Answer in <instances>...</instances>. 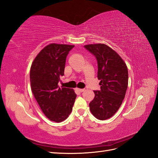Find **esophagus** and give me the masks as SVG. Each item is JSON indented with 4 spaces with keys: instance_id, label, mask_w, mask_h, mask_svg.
<instances>
[{
    "instance_id": "obj_1",
    "label": "esophagus",
    "mask_w": 158,
    "mask_h": 158,
    "mask_svg": "<svg viewBox=\"0 0 158 158\" xmlns=\"http://www.w3.org/2000/svg\"><path fill=\"white\" fill-rule=\"evenodd\" d=\"M84 90H85L84 89H80V88H76V92H80V93H81V92H83Z\"/></svg>"
}]
</instances>
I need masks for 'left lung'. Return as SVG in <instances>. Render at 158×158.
Instances as JSON below:
<instances>
[{"label": "left lung", "instance_id": "1", "mask_svg": "<svg viewBox=\"0 0 158 158\" xmlns=\"http://www.w3.org/2000/svg\"><path fill=\"white\" fill-rule=\"evenodd\" d=\"M96 57L100 91H94L95 97L89 104L93 115L99 120L113 116L121 107L128 87L126 63L117 52L103 44L84 45Z\"/></svg>", "mask_w": 158, "mask_h": 158}]
</instances>
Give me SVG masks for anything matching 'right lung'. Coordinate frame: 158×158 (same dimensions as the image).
<instances>
[{
	"mask_svg": "<svg viewBox=\"0 0 158 158\" xmlns=\"http://www.w3.org/2000/svg\"><path fill=\"white\" fill-rule=\"evenodd\" d=\"M74 45L51 44L33 60L30 69L31 89L41 111L49 120L60 123L73 111L76 98L73 89L59 87L66 58Z\"/></svg>",
	"mask_w": 158,
	"mask_h": 158,
	"instance_id": "1",
	"label": "right lung"
}]
</instances>
